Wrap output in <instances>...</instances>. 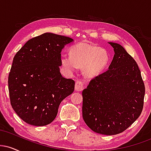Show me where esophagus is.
Instances as JSON below:
<instances>
[{"instance_id":"1","label":"esophagus","mask_w":151,"mask_h":151,"mask_svg":"<svg viewBox=\"0 0 151 151\" xmlns=\"http://www.w3.org/2000/svg\"><path fill=\"white\" fill-rule=\"evenodd\" d=\"M83 87H84V84L81 80H77L75 83V90L76 91H80L83 90Z\"/></svg>"}]
</instances>
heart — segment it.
<instances>
[{
  "label": "heart",
  "instance_id": "b5f03b06",
  "mask_svg": "<svg viewBox=\"0 0 151 151\" xmlns=\"http://www.w3.org/2000/svg\"><path fill=\"white\" fill-rule=\"evenodd\" d=\"M70 54L61 56L62 67L68 72H74L77 67H83V73L89 78L99 75L108 63V55L104 50L87 43L72 47Z\"/></svg>",
  "mask_w": 151,
  "mask_h": 151
}]
</instances>
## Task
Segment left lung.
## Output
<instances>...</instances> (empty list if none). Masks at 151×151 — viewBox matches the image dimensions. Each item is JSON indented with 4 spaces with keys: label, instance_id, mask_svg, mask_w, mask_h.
I'll list each match as a JSON object with an SVG mask.
<instances>
[{
    "label": "left lung",
    "instance_id": "8db88e82",
    "mask_svg": "<svg viewBox=\"0 0 151 151\" xmlns=\"http://www.w3.org/2000/svg\"><path fill=\"white\" fill-rule=\"evenodd\" d=\"M114 56L109 70L90 81L82 91V116L94 132L116 135L141 115L145 85L141 71L121 45L109 42Z\"/></svg>",
    "mask_w": 151,
    "mask_h": 151
}]
</instances>
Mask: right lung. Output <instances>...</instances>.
I'll use <instances>...</instances> for the list:
<instances>
[{
  "instance_id": "add662e5",
  "label": "right lung",
  "mask_w": 151,
  "mask_h": 151,
  "mask_svg": "<svg viewBox=\"0 0 151 151\" xmlns=\"http://www.w3.org/2000/svg\"><path fill=\"white\" fill-rule=\"evenodd\" d=\"M73 39L50 32L29 40L15 54L8 76L10 104L30 125L52 122L62 100L74 90V81L60 72L61 52Z\"/></svg>"
}]
</instances>
